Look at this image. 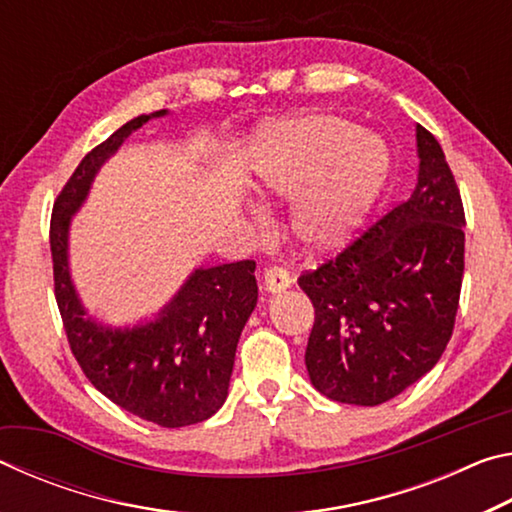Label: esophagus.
<instances>
[{
    "instance_id": "34e87169",
    "label": "esophagus",
    "mask_w": 512,
    "mask_h": 512,
    "mask_svg": "<svg viewBox=\"0 0 512 512\" xmlns=\"http://www.w3.org/2000/svg\"><path fill=\"white\" fill-rule=\"evenodd\" d=\"M264 284H266V291L280 293L291 284V275L284 266H268L264 271Z\"/></svg>"
}]
</instances>
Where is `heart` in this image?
I'll return each instance as SVG.
<instances>
[{"label":"heart","instance_id":"b5f03b06","mask_svg":"<svg viewBox=\"0 0 512 512\" xmlns=\"http://www.w3.org/2000/svg\"><path fill=\"white\" fill-rule=\"evenodd\" d=\"M259 192L302 194L298 235L316 248H336L354 237L391 173V151L377 135L336 115H307L259 135L253 155Z\"/></svg>","mask_w":512,"mask_h":512}]
</instances>
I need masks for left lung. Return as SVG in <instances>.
<instances>
[{
  "label": "left lung",
  "instance_id": "left-lung-1",
  "mask_svg": "<svg viewBox=\"0 0 512 512\" xmlns=\"http://www.w3.org/2000/svg\"><path fill=\"white\" fill-rule=\"evenodd\" d=\"M420 173L409 201L339 255L298 277L314 305L305 363L341 404L377 406L436 366L452 339L465 268V210L445 153L418 126Z\"/></svg>",
  "mask_w": 512,
  "mask_h": 512
}]
</instances>
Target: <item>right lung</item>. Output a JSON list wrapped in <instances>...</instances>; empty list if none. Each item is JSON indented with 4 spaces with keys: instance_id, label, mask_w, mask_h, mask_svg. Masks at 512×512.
<instances>
[{
    "instance_id": "1",
    "label": "right lung",
    "mask_w": 512,
    "mask_h": 512,
    "mask_svg": "<svg viewBox=\"0 0 512 512\" xmlns=\"http://www.w3.org/2000/svg\"><path fill=\"white\" fill-rule=\"evenodd\" d=\"M167 110L140 115L85 155L60 189L49 225L54 293L69 350L92 386L121 409L160 427L203 422L228 397L237 343L257 305L253 259L198 268L158 320L110 329L85 318L67 268V230L97 169L128 135Z\"/></svg>"
}]
</instances>
